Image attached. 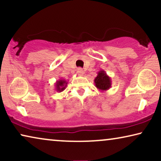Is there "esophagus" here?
Listing matches in <instances>:
<instances>
[{
	"instance_id": "obj_1",
	"label": "esophagus",
	"mask_w": 161,
	"mask_h": 161,
	"mask_svg": "<svg viewBox=\"0 0 161 161\" xmlns=\"http://www.w3.org/2000/svg\"><path fill=\"white\" fill-rule=\"evenodd\" d=\"M77 73H78L79 76H83V74H84V72H83V70L81 68H79V69H78V71H77Z\"/></svg>"
}]
</instances>
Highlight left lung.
Masks as SVG:
<instances>
[{"instance_id":"1","label":"left lung","mask_w":161,"mask_h":161,"mask_svg":"<svg viewBox=\"0 0 161 161\" xmlns=\"http://www.w3.org/2000/svg\"><path fill=\"white\" fill-rule=\"evenodd\" d=\"M94 84L97 89L101 92H105L111 86V79L103 69L97 72V75L94 78Z\"/></svg>"}]
</instances>
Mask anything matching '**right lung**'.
Returning a JSON list of instances; mask_svg holds the SVG:
<instances>
[{
	"label": "right lung",
	"instance_id": "1",
	"mask_svg": "<svg viewBox=\"0 0 161 161\" xmlns=\"http://www.w3.org/2000/svg\"><path fill=\"white\" fill-rule=\"evenodd\" d=\"M67 83L68 82L67 80H65L64 79H59L58 80H57L56 83H55V88H56V89L57 92H63L64 90L66 89V87H67Z\"/></svg>",
	"mask_w": 161,
	"mask_h": 161
}]
</instances>
